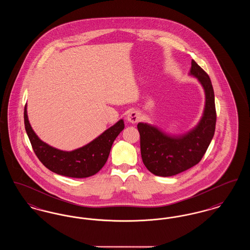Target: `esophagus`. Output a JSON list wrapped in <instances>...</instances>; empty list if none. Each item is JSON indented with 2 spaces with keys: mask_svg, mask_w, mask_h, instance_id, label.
<instances>
[{
  "mask_svg": "<svg viewBox=\"0 0 250 250\" xmlns=\"http://www.w3.org/2000/svg\"><path fill=\"white\" fill-rule=\"evenodd\" d=\"M140 119H141V113L139 111H137V110L131 111L126 116L127 122L131 123V124H136V123H138L140 121Z\"/></svg>",
  "mask_w": 250,
  "mask_h": 250,
  "instance_id": "esophagus-1",
  "label": "esophagus"
}]
</instances>
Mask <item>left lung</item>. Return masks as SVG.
I'll return each instance as SVG.
<instances>
[{
	"label": "left lung",
	"mask_w": 250,
	"mask_h": 250,
	"mask_svg": "<svg viewBox=\"0 0 250 250\" xmlns=\"http://www.w3.org/2000/svg\"><path fill=\"white\" fill-rule=\"evenodd\" d=\"M189 75L198 79L205 94V105L199 124L183 135H169L155 125L139 123L143 163L153 174L173 176L197 165L214 137L216 122L213 85L207 73L191 61Z\"/></svg>",
	"instance_id": "left-lung-1"
}]
</instances>
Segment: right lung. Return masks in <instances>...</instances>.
Wrapping results in <instances>:
<instances>
[{
  "label": "right lung",
  "instance_id": "add662e5",
  "mask_svg": "<svg viewBox=\"0 0 250 250\" xmlns=\"http://www.w3.org/2000/svg\"><path fill=\"white\" fill-rule=\"evenodd\" d=\"M24 125L32 147L41 163L52 172L72 178H86L97 173L107 162L112 143L125 128L121 119L91 143L70 152L56 149L42 142L33 130L24 107Z\"/></svg>",
  "mask_w": 250,
  "mask_h": 250
}]
</instances>
